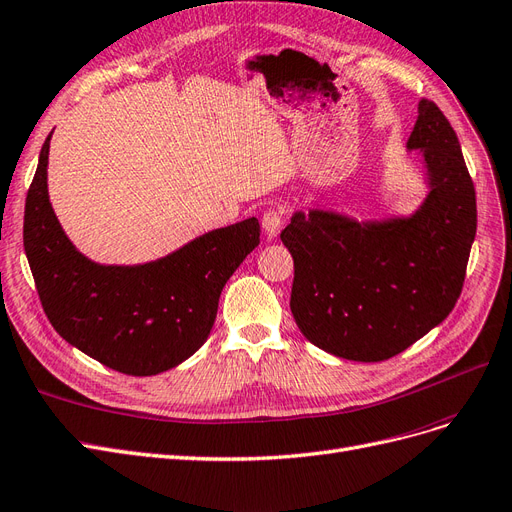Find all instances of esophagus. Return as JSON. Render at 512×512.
<instances>
[{
  "label": "esophagus",
  "instance_id": "34e87169",
  "mask_svg": "<svg viewBox=\"0 0 512 512\" xmlns=\"http://www.w3.org/2000/svg\"><path fill=\"white\" fill-rule=\"evenodd\" d=\"M283 219H285V212L280 208H270L263 212L261 217V227H263V234H266L268 240H274L280 234V227H283Z\"/></svg>",
  "mask_w": 512,
  "mask_h": 512
}]
</instances>
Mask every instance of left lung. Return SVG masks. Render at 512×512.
<instances>
[{
    "mask_svg": "<svg viewBox=\"0 0 512 512\" xmlns=\"http://www.w3.org/2000/svg\"><path fill=\"white\" fill-rule=\"evenodd\" d=\"M419 151L425 200L410 214L359 221L329 208L295 210L280 240L293 257L291 312L319 349L383 361L453 310L476 236V195L455 131L419 102L406 142Z\"/></svg>",
    "mask_w": 512,
    "mask_h": 512,
    "instance_id": "1",
    "label": "left lung"
}]
</instances>
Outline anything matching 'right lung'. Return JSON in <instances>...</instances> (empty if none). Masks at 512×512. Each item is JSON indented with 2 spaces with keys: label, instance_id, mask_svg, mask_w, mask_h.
I'll use <instances>...</instances> for the list:
<instances>
[{
  "label": "right lung",
  "instance_id": "right-lung-1",
  "mask_svg": "<svg viewBox=\"0 0 512 512\" xmlns=\"http://www.w3.org/2000/svg\"><path fill=\"white\" fill-rule=\"evenodd\" d=\"M48 134L27 191L23 244L57 334L100 364L153 376L189 359L210 336L225 283L259 244L255 217L212 229L155 261L117 266L82 255L48 197Z\"/></svg>",
  "mask_w": 512,
  "mask_h": 512
}]
</instances>
